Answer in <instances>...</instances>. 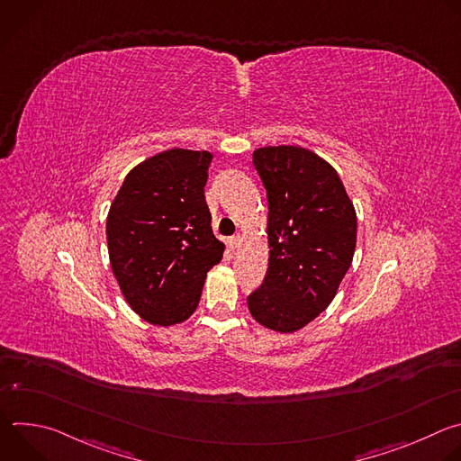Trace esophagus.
<instances>
[{
    "mask_svg": "<svg viewBox=\"0 0 461 461\" xmlns=\"http://www.w3.org/2000/svg\"><path fill=\"white\" fill-rule=\"evenodd\" d=\"M240 242H242V235H240V233H237V235H233V237L228 239V244H230L231 249H237V248L240 246Z\"/></svg>",
    "mask_w": 461,
    "mask_h": 461,
    "instance_id": "obj_1",
    "label": "esophagus"
}]
</instances>
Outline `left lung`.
<instances>
[{
	"instance_id": "1",
	"label": "left lung",
	"mask_w": 461,
	"mask_h": 461,
	"mask_svg": "<svg viewBox=\"0 0 461 461\" xmlns=\"http://www.w3.org/2000/svg\"><path fill=\"white\" fill-rule=\"evenodd\" d=\"M268 193V276L249 297L251 317L294 334L330 304L348 272L357 237L354 203L324 158L299 146L253 151Z\"/></svg>"
}]
</instances>
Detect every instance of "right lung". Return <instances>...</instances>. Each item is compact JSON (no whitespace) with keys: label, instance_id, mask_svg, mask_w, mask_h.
Returning a JSON list of instances; mask_svg holds the SVG:
<instances>
[{"label":"right lung","instance_id":"right-lung-1","mask_svg":"<svg viewBox=\"0 0 461 461\" xmlns=\"http://www.w3.org/2000/svg\"><path fill=\"white\" fill-rule=\"evenodd\" d=\"M212 158L182 148L157 153L127 173L109 208L111 270L127 304L155 326L189 319L222 260L204 196Z\"/></svg>","mask_w":461,"mask_h":461}]
</instances>
